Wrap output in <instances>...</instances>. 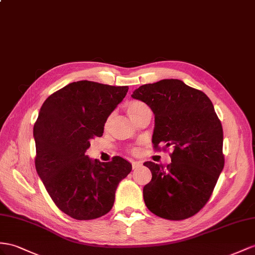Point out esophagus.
I'll use <instances>...</instances> for the list:
<instances>
[{"mask_svg":"<svg viewBox=\"0 0 255 255\" xmlns=\"http://www.w3.org/2000/svg\"><path fill=\"white\" fill-rule=\"evenodd\" d=\"M141 166H142V161H132V168L133 169H138Z\"/></svg>","mask_w":255,"mask_h":255,"instance_id":"esophagus-1","label":"esophagus"}]
</instances>
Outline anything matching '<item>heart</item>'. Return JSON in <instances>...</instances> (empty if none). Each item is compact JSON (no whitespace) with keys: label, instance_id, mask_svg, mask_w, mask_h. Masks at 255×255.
<instances>
[{"label":"heart","instance_id":"obj_1","mask_svg":"<svg viewBox=\"0 0 255 255\" xmlns=\"http://www.w3.org/2000/svg\"><path fill=\"white\" fill-rule=\"evenodd\" d=\"M146 109H148L146 107V104L140 101H133V102H130L127 106V113L130 116V119L134 122L140 116V114L143 112V111Z\"/></svg>","mask_w":255,"mask_h":255}]
</instances>
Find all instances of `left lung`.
I'll list each match as a JSON object with an SVG mask.
<instances>
[{
    "instance_id": "obj_1",
    "label": "left lung",
    "mask_w": 255,
    "mask_h": 255,
    "mask_svg": "<svg viewBox=\"0 0 255 255\" xmlns=\"http://www.w3.org/2000/svg\"><path fill=\"white\" fill-rule=\"evenodd\" d=\"M131 97L155 116L152 143L171 146V164L144 162L152 180L143 187L148 210L180 221L193 217L210 198L224 167L223 128L202 91L180 80L142 85Z\"/></svg>"
}]
</instances>
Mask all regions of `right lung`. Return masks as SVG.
Masks as SVG:
<instances>
[{
  "label": "right lung",
  "mask_w": 255,
  "mask_h": 255,
  "mask_svg": "<svg viewBox=\"0 0 255 255\" xmlns=\"http://www.w3.org/2000/svg\"><path fill=\"white\" fill-rule=\"evenodd\" d=\"M127 91L128 86L73 82L49 96L38 112L33 128L37 174L57 207L75 220L107 214L120 182L131 171L121 156L101 162L85 155Z\"/></svg>",
  "instance_id": "add662e5"
}]
</instances>
